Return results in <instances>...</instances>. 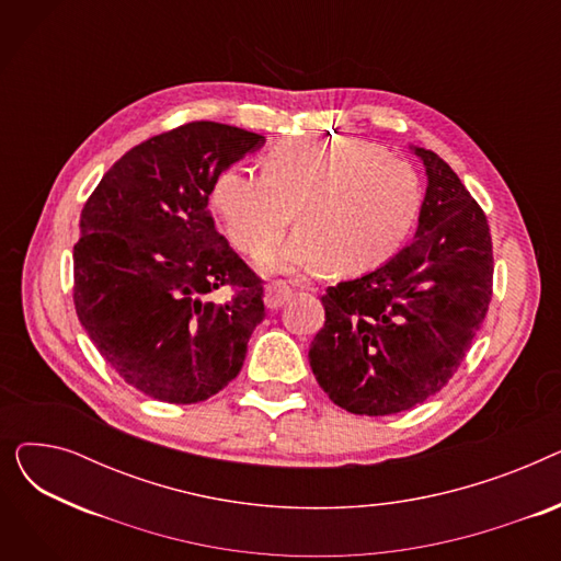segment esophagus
<instances>
[{"mask_svg":"<svg viewBox=\"0 0 561 561\" xmlns=\"http://www.w3.org/2000/svg\"><path fill=\"white\" fill-rule=\"evenodd\" d=\"M293 288L286 286V284H273L265 288V296H263V302L268 309H279L288 298H290Z\"/></svg>","mask_w":561,"mask_h":561,"instance_id":"esophagus-1","label":"esophagus"}]
</instances>
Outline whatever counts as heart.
<instances>
[{
  "label": "heart",
  "mask_w": 561,
  "mask_h": 561,
  "mask_svg": "<svg viewBox=\"0 0 561 561\" xmlns=\"http://www.w3.org/2000/svg\"><path fill=\"white\" fill-rule=\"evenodd\" d=\"M421 202L414 168L347 136L279 142L265 154L263 174L229 168L214 186L229 239L248 254L271 250L298 211L296 236L259 261L271 273L322 263L343 275L373 271L400 250Z\"/></svg>",
  "instance_id": "obj_1"
}]
</instances>
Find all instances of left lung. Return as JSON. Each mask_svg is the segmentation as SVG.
<instances>
[{"label": "left lung", "mask_w": 561, "mask_h": 561, "mask_svg": "<svg viewBox=\"0 0 561 561\" xmlns=\"http://www.w3.org/2000/svg\"><path fill=\"white\" fill-rule=\"evenodd\" d=\"M427 174L414 241L330 286L309 347L320 389L350 414L389 416L444 389L480 332L493 282L486 216L455 170L409 145Z\"/></svg>", "instance_id": "left-lung-1"}]
</instances>
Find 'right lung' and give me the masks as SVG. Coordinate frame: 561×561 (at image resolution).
Listing matches in <instances>:
<instances>
[{
  "label": "right lung",
  "mask_w": 561,
  "mask_h": 561,
  "mask_svg": "<svg viewBox=\"0 0 561 561\" xmlns=\"http://www.w3.org/2000/svg\"><path fill=\"white\" fill-rule=\"evenodd\" d=\"M263 142L220 123L182 125L131 147L83 204L77 316L106 364L154 400L202 402L245 362L263 286L218 233L209 195ZM225 283L234 298L211 301Z\"/></svg>",
  "instance_id": "1"
}]
</instances>
